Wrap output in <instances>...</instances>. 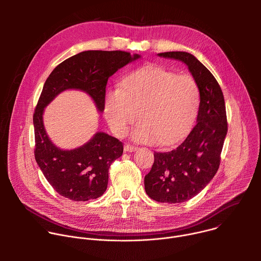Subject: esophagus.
<instances>
[{"mask_svg": "<svg viewBox=\"0 0 261 261\" xmlns=\"http://www.w3.org/2000/svg\"><path fill=\"white\" fill-rule=\"evenodd\" d=\"M136 150H137L136 146H133V145H130V144H125V146H124L125 152H134Z\"/></svg>", "mask_w": 261, "mask_h": 261, "instance_id": "34e87169", "label": "esophagus"}]
</instances>
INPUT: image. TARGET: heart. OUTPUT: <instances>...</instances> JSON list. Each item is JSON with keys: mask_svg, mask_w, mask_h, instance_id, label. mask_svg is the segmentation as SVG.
<instances>
[{"mask_svg": "<svg viewBox=\"0 0 261 261\" xmlns=\"http://www.w3.org/2000/svg\"><path fill=\"white\" fill-rule=\"evenodd\" d=\"M198 105L199 89L191 75L146 66L129 74L121 87L107 90L104 110L117 135H125L139 115L132 139L168 146L187 135Z\"/></svg>", "mask_w": 261, "mask_h": 261, "instance_id": "heart-1", "label": "heart"}]
</instances>
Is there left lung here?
Wrapping results in <instances>:
<instances>
[{"instance_id": "left-lung-1", "label": "left lung", "mask_w": 261, "mask_h": 261, "mask_svg": "<svg viewBox=\"0 0 261 261\" xmlns=\"http://www.w3.org/2000/svg\"><path fill=\"white\" fill-rule=\"evenodd\" d=\"M158 57L187 65L200 95L195 127L174 150L155 152L152 169L144 176V189L152 199L180 203L203 190L219 168L227 134L225 101L213 74L193 55L169 51Z\"/></svg>"}]
</instances>
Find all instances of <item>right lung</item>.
Listing matches in <instances>:
<instances>
[{
    "label": "right lung",
    "instance_id": "obj_1",
    "mask_svg": "<svg viewBox=\"0 0 261 261\" xmlns=\"http://www.w3.org/2000/svg\"><path fill=\"white\" fill-rule=\"evenodd\" d=\"M141 56L114 50H87L58 65L47 77L33 117L35 159L51 187L74 201L96 199L106 191L108 169L123 154V143L104 132H96L85 144L63 150L48 137L44 108L62 92L79 90L88 94L103 113L108 79Z\"/></svg>",
    "mask_w": 261,
    "mask_h": 261
}]
</instances>
